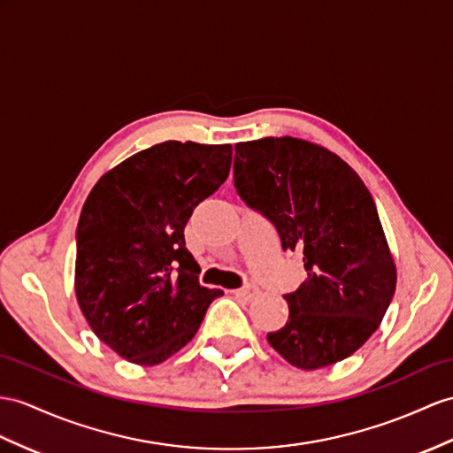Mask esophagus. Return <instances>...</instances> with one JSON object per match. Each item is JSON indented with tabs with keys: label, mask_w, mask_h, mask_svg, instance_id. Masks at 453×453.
<instances>
[{
	"label": "esophagus",
	"mask_w": 453,
	"mask_h": 453,
	"mask_svg": "<svg viewBox=\"0 0 453 453\" xmlns=\"http://www.w3.org/2000/svg\"><path fill=\"white\" fill-rule=\"evenodd\" d=\"M234 294H236V297H240V300L251 302L253 297L259 294V288H257V286H253V284H248V286H244V288H238Z\"/></svg>",
	"instance_id": "1"
}]
</instances>
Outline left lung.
I'll use <instances>...</instances> for the list:
<instances>
[{
  "mask_svg": "<svg viewBox=\"0 0 453 453\" xmlns=\"http://www.w3.org/2000/svg\"><path fill=\"white\" fill-rule=\"evenodd\" d=\"M234 188L277 228L307 279L284 294L288 321L269 344L313 371L354 354L379 328L395 292V265L367 186L334 153L297 138L234 146Z\"/></svg>",
  "mask_w": 453,
  "mask_h": 453,
  "instance_id": "1",
  "label": "left lung"
}]
</instances>
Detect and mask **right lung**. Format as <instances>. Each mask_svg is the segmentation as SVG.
<instances>
[{"mask_svg":"<svg viewBox=\"0 0 453 453\" xmlns=\"http://www.w3.org/2000/svg\"><path fill=\"white\" fill-rule=\"evenodd\" d=\"M233 146L163 142L105 173L76 226L74 290L96 336L136 365L194 338L209 303L184 226L226 180Z\"/></svg>","mask_w":453,"mask_h":453,"instance_id":"1","label":"right lung"}]
</instances>
